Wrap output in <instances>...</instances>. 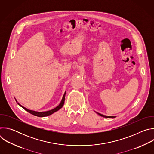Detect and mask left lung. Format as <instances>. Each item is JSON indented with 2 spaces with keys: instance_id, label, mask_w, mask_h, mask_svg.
Returning a JSON list of instances; mask_svg holds the SVG:
<instances>
[{
  "instance_id": "8db88e82",
  "label": "left lung",
  "mask_w": 154,
  "mask_h": 154,
  "mask_svg": "<svg viewBox=\"0 0 154 154\" xmlns=\"http://www.w3.org/2000/svg\"><path fill=\"white\" fill-rule=\"evenodd\" d=\"M99 115H100V116H102V117H104V118H115V116H105V115H101V114H100V113H97Z\"/></svg>"
}]
</instances>
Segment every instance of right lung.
<instances>
[{"label": "right lung", "mask_w": 154, "mask_h": 154, "mask_svg": "<svg viewBox=\"0 0 154 154\" xmlns=\"http://www.w3.org/2000/svg\"><path fill=\"white\" fill-rule=\"evenodd\" d=\"M65 94H66V92L63 95V99L61 100V102H60V103L59 104L58 106H57L56 108L51 109V110H49V111H48V112H34V111H32V110H29V109H27L26 108L22 106L21 105H20L19 103H17V104L19 105H20L21 107H23L26 111L28 112L29 113H30V114L32 115H33L35 116H38V117H45V116H49V115H51L52 114H53L54 113L56 112L57 111L59 110V109L60 108H62V106H63L64 105V99H65ZM17 102V101H16Z\"/></svg>", "instance_id": "add662e5"}]
</instances>
